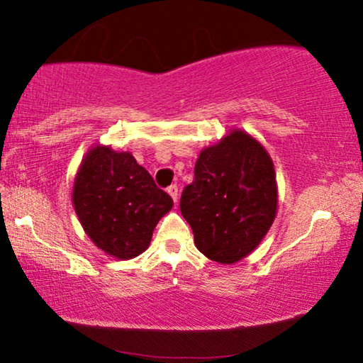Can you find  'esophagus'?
<instances>
[{
	"instance_id": "obj_1",
	"label": "esophagus",
	"mask_w": 363,
	"mask_h": 363,
	"mask_svg": "<svg viewBox=\"0 0 363 363\" xmlns=\"http://www.w3.org/2000/svg\"><path fill=\"white\" fill-rule=\"evenodd\" d=\"M167 191H169V194L172 196V199L173 201H178V186L177 185H172V186H169L167 188Z\"/></svg>"
}]
</instances>
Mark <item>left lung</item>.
<instances>
[{
    "label": "left lung",
    "mask_w": 363,
    "mask_h": 363,
    "mask_svg": "<svg viewBox=\"0 0 363 363\" xmlns=\"http://www.w3.org/2000/svg\"><path fill=\"white\" fill-rule=\"evenodd\" d=\"M278 208L275 167L265 147L242 129L199 152L180 211L196 249L218 264L242 260L262 242Z\"/></svg>",
    "instance_id": "8db88e82"
}]
</instances>
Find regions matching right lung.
I'll return each mask as SVG.
<instances>
[{
    "mask_svg": "<svg viewBox=\"0 0 363 363\" xmlns=\"http://www.w3.org/2000/svg\"><path fill=\"white\" fill-rule=\"evenodd\" d=\"M73 208L88 238L118 260L134 259L150 245L173 199L130 152L93 145L83 157L72 191Z\"/></svg>",
    "mask_w": 363,
    "mask_h": 363,
    "instance_id": "1",
    "label": "right lung"
}]
</instances>
